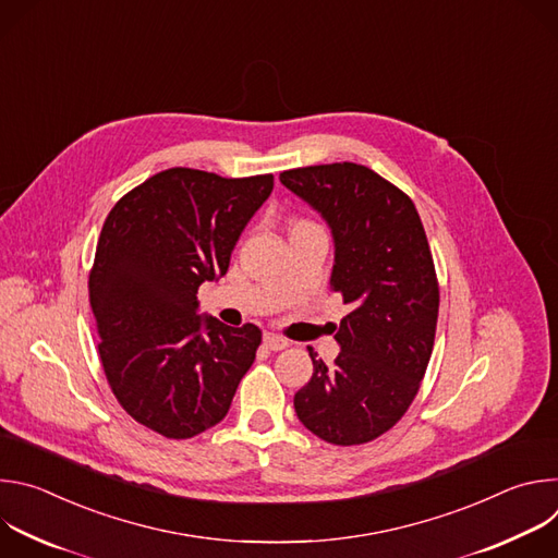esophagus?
I'll use <instances>...</instances> for the list:
<instances>
[{
  "mask_svg": "<svg viewBox=\"0 0 558 558\" xmlns=\"http://www.w3.org/2000/svg\"><path fill=\"white\" fill-rule=\"evenodd\" d=\"M263 344H265V349H269V351H282V349L289 347V342H287L284 338L276 336V333H265V336H263Z\"/></svg>",
  "mask_w": 558,
  "mask_h": 558,
  "instance_id": "1",
  "label": "esophagus"
}]
</instances>
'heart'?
Here are the masks:
<instances>
[{
	"mask_svg": "<svg viewBox=\"0 0 558 558\" xmlns=\"http://www.w3.org/2000/svg\"><path fill=\"white\" fill-rule=\"evenodd\" d=\"M298 225H306V222H298Z\"/></svg>",
	"mask_w": 558,
	"mask_h": 558,
	"instance_id": "b5f03b06",
	"label": "heart"
}]
</instances>
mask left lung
<instances>
[{
    "instance_id": "8db88e82",
    "label": "left lung",
    "mask_w": 558,
    "mask_h": 558,
    "mask_svg": "<svg viewBox=\"0 0 558 558\" xmlns=\"http://www.w3.org/2000/svg\"><path fill=\"white\" fill-rule=\"evenodd\" d=\"M280 183L331 229V291L351 306L336 364L308 349L313 375L293 409L329 444H366L409 411L433 353L439 289L426 231L413 201L364 166L298 168Z\"/></svg>"
}]
</instances>
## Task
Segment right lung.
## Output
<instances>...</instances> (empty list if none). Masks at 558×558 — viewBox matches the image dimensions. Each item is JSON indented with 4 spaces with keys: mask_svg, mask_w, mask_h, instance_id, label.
<instances>
[{
    "mask_svg": "<svg viewBox=\"0 0 558 558\" xmlns=\"http://www.w3.org/2000/svg\"><path fill=\"white\" fill-rule=\"evenodd\" d=\"M274 177L222 179L172 168L108 214L90 274L99 355L119 404L170 439L225 420L256 360V325L227 327L198 311V287L229 269Z\"/></svg>",
    "mask_w": 558,
    "mask_h": 558,
    "instance_id": "1",
    "label": "right lung"
}]
</instances>
